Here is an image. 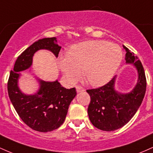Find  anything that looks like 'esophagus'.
I'll use <instances>...</instances> for the list:
<instances>
[{
  "label": "esophagus",
  "mask_w": 153,
  "mask_h": 153,
  "mask_svg": "<svg viewBox=\"0 0 153 153\" xmlns=\"http://www.w3.org/2000/svg\"><path fill=\"white\" fill-rule=\"evenodd\" d=\"M76 91L77 92L79 93V92H81V91H85V89H84L83 88H82L81 86H79V85H78V86H76Z\"/></svg>",
  "instance_id": "1"
}]
</instances>
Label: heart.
<instances>
[{"label":"heart","instance_id":"1","mask_svg":"<svg viewBox=\"0 0 153 153\" xmlns=\"http://www.w3.org/2000/svg\"><path fill=\"white\" fill-rule=\"evenodd\" d=\"M122 59L118 45L104 41H87L72 46L68 54L61 55L59 66L67 81L75 83L81 75L94 86L111 79Z\"/></svg>","mask_w":153,"mask_h":153}]
</instances>
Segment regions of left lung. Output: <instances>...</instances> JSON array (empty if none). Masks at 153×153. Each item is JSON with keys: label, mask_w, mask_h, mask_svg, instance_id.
<instances>
[{"label": "left lung", "mask_w": 153, "mask_h": 153, "mask_svg": "<svg viewBox=\"0 0 153 153\" xmlns=\"http://www.w3.org/2000/svg\"><path fill=\"white\" fill-rule=\"evenodd\" d=\"M123 47L127 52L126 62L134 65L137 70L138 81L134 88L127 94L117 92L114 77L106 85L86 91L91 97L88 108L91 122L103 131H114L127 124L141 105L146 91V77L142 62L127 47Z\"/></svg>", "instance_id": "obj_1"}]
</instances>
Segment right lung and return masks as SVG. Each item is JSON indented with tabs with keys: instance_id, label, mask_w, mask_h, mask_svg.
<instances>
[{
	"instance_id": "1",
	"label": "right lung",
	"mask_w": 153,
	"mask_h": 153,
	"mask_svg": "<svg viewBox=\"0 0 153 153\" xmlns=\"http://www.w3.org/2000/svg\"><path fill=\"white\" fill-rule=\"evenodd\" d=\"M48 50L58 57L61 47L55 37L35 42L19 56L10 71L8 80V93L12 104L20 118L35 131L47 132L60 127L65 119L70 103L76 96L75 88L67 89L56 80H39L40 88L36 94L26 95L19 90V72L25 71L32 64L33 55L39 50Z\"/></svg>"
}]
</instances>
